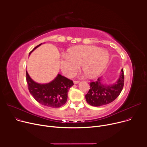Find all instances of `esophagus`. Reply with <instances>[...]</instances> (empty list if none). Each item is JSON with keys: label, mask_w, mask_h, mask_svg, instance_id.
Here are the masks:
<instances>
[{"label": "esophagus", "mask_w": 147, "mask_h": 147, "mask_svg": "<svg viewBox=\"0 0 147 147\" xmlns=\"http://www.w3.org/2000/svg\"><path fill=\"white\" fill-rule=\"evenodd\" d=\"M78 82H79V81H76V80H74V84H78Z\"/></svg>", "instance_id": "esophagus-1"}]
</instances>
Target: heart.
I'll list each match as a JSON object with an SVG mask.
<instances>
[{
	"label": "heart",
	"mask_w": 147,
	"mask_h": 147,
	"mask_svg": "<svg viewBox=\"0 0 147 147\" xmlns=\"http://www.w3.org/2000/svg\"><path fill=\"white\" fill-rule=\"evenodd\" d=\"M108 60V53L98 47L77 46L69 49L67 55L62 56L60 66L63 73L67 76L76 74L81 65L84 74L94 77L103 70Z\"/></svg>",
	"instance_id": "b5f03b06"
}]
</instances>
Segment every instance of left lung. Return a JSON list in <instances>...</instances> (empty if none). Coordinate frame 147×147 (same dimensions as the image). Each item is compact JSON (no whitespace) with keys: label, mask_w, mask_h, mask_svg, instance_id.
<instances>
[{"label":"left lung","mask_w":147,"mask_h":147,"mask_svg":"<svg viewBox=\"0 0 147 147\" xmlns=\"http://www.w3.org/2000/svg\"><path fill=\"white\" fill-rule=\"evenodd\" d=\"M124 82L123 69L119 80L114 84L111 86L104 85L100 78H98L96 81H91L90 89L86 95V99L88 103L94 107H100L109 104L113 102L121 93Z\"/></svg>","instance_id":"1"}]
</instances>
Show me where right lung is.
<instances>
[{"instance_id": "add662e5", "label": "right lung", "mask_w": 147, "mask_h": 147, "mask_svg": "<svg viewBox=\"0 0 147 147\" xmlns=\"http://www.w3.org/2000/svg\"><path fill=\"white\" fill-rule=\"evenodd\" d=\"M41 44L35 47L29 55ZM26 80L28 90L34 98L42 105L52 108H59L66 103L68 90L74 85L72 80L59 74L52 82L40 84L34 82L26 71Z\"/></svg>"}]
</instances>
